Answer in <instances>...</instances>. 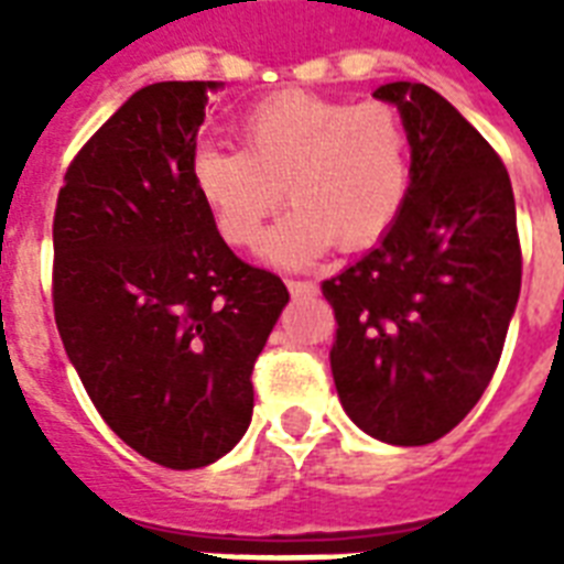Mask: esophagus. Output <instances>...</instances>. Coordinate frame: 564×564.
<instances>
[{"label":"esophagus","instance_id":"34e87169","mask_svg":"<svg viewBox=\"0 0 564 564\" xmlns=\"http://www.w3.org/2000/svg\"><path fill=\"white\" fill-rule=\"evenodd\" d=\"M286 286H290L295 299H307V295H316L318 292V286L313 281H286Z\"/></svg>","mask_w":564,"mask_h":564}]
</instances>
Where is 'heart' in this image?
I'll use <instances>...</instances> for the list:
<instances>
[{
	"label": "heart",
	"instance_id": "obj_1",
	"mask_svg": "<svg viewBox=\"0 0 564 564\" xmlns=\"http://www.w3.org/2000/svg\"><path fill=\"white\" fill-rule=\"evenodd\" d=\"M237 137L239 149L204 143L189 158V184L228 246L254 248L283 195L292 207L265 239V254L286 265L334 242L362 251L401 216L410 134L386 101L281 90L242 113Z\"/></svg>",
	"mask_w": 564,
	"mask_h": 564
}]
</instances>
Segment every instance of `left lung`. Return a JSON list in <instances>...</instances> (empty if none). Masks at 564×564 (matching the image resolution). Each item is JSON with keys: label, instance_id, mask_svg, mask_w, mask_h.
I'll list each match as a JSON object with an SVG mask.
<instances>
[{"label": "left lung", "instance_id": "obj_1", "mask_svg": "<svg viewBox=\"0 0 564 564\" xmlns=\"http://www.w3.org/2000/svg\"><path fill=\"white\" fill-rule=\"evenodd\" d=\"M412 178L380 246L322 283L336 316L330 371L345 412L389 445H430L486 392L521 292L507 166L427 84L392 82Z\"/></svg>", "mask_w": 564, "mask_h": 564}]
</instances>
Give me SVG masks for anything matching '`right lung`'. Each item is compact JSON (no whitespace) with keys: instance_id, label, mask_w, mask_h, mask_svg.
<instances>
[{"instance_id":"right-lung-1","label":"right lung","mask_w":564,"mask_h":564,"mask_svg":"<svg viewBox=\"0 0 564 564\" xmlns=\"http://www.w3.org/2000/svg\"><path fill=\"white\" fill-rule=\"evenodd\" d=\"M219 82L137 90L75 154L57 193L52 304L93 406L175 471L216 463L254 410L251 371L290 301L242 263L189 184Z\"/></svg>"}]
</instances>
